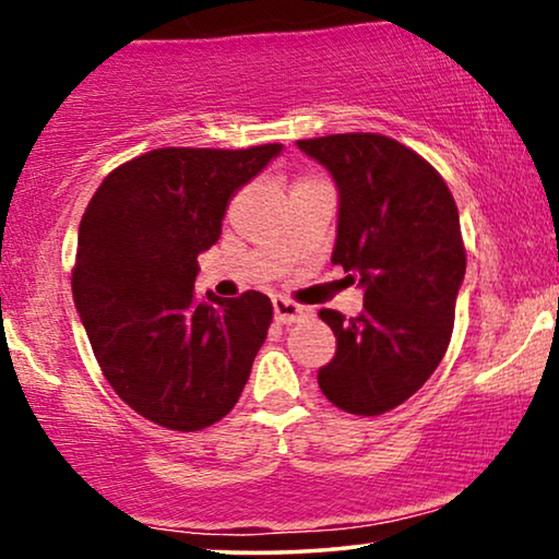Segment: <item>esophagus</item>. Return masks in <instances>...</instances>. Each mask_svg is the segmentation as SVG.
I'll return each instance as SVG.
<instances>
[{
	"mask_svg": "<svg viewBox=\"0 0 559 559\" xmlns=\"http://www.w3.org/2000/svg\"><path fill=\"white\" fill-rule=\"evenodd\" d=\"M272 305H274V318H277V323H285V325L300 323V320H308L312 316L310 308L287 300V297H274Z\"/></svg>",
	"mask_w": 559,
	"mask_h": 559,
	"instance_id": "obj_1",
	"label": "esophagus"
}]
</instances>
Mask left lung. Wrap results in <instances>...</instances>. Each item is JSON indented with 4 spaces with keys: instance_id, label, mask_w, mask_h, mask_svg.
I'll return each instance as SVG.
<instances>
[{
    "instance_id": "left-lung-1",
    "label": "left lung",
    "mask_w": 559,
    "mask_h": 559,
    "mask_svg": "<svg viewBox=\"0 0 559 559\" xmlns=\"http://www.w3.org/2000/svg\"><path fill=\"white\" fill-rule=\"evenodd\" d=\"M338 186L331 262L364 287L361 316L320 310L338 341L318 384L335 407L377 417L407 402L450 346L465 247L453 193L415 150L384 134L297 140Z\"/></svg>"
}]
</instances>
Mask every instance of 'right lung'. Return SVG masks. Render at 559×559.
<instances>
[{
	"label": "right lung",
	"mask_w": 559,
	"mask_h": 559,
	"mask_svg": "<svg viewBox=\"0 0 559 559\" xmlns=\"http://www.w3.org/2000/svg\"><path fill=\"white\" fill-rule=\"evenodd\" d=\"M159 147L106 175L79 226L73 302L114 392L167 430L195 432L239 402L272 325L270 297L195 293L198 254L221 236L228 198L277 157Z\"/></svg>",
	"instance_id": "add662e5"
}]
</instances>
